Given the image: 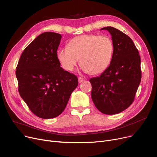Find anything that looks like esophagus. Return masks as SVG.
Returning a JSON list of instances; mask_svg holds the SVG:
<instances>
[{
	"label": "esophagus",
	"instance_id": "1",
	"mask_svg": "<svg viewBox=\"0 0 157 157\" xmlns=\"http://www.w3.org/2000/svg\"><path fill=\"white\" fill-rule=\"evenodd\" d=\"M78 82H79V83L82 82L83 81L85 80V79H84V78H82V77H78Z\"/></svg>",
	"mask_w": 157,
	"mask_h": 157
}]
</instances>
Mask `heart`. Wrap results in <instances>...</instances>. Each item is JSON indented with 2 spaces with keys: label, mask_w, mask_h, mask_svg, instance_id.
Segmentation results:
<instances>
[{
  "label": "heart",
  "mask_w": 157,
  "mask_h": 157,
  "mask_svg": "<svg viewBox=\"0 0 157 157\" xmlns=\"http://www.w3.org/2000/svg\"><path fill=\"white\" fill-rule=\"evenodd\" d=\"M114 53L113 40L108 36L80 35L71 40L68 47L60 48L57 57L63 68L71 71L79 61L86 72L97 75L111 63Z\"/></svg>",
  "instance_id": "obj_1"
}]
</instances>
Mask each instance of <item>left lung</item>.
<instances>
[{
  "label": "left lung",
  "mask_w": 157,
  "mask_h": 157,
  "mask_svg": "<svg viewBox=\"0 0 157 157\" xmlns=\"http://www.w3.org/2000/svg\"><path fill=\"white\" fill-rule=\"evenodd\" d=\"M112 36L114 53L110 64L99 77L90 78L91 98L105 114H116L127 109L141 80L140 58L128 36L113 27H105Z\"/></svg>",
  "instance_id": "obj_1"
}]
</instances>
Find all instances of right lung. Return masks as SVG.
<instances>
[{"mask_svg":"<svg viewBox=\"0 0 157 157\" xmlns=\"http://www.w3.org/2000/svg\"><path fill=\"white\" fill-rule=\"evenodd\" d=\"M61 38L56 33L41 34L22 52L17 67L20 96L43 119L60 115L78 86L77 76L64 71L57 57Z\"/></svg>","mask_w":157,"mask_h":157,"instance_id":"right-lung-1","label":"right lung"}]
</instances>
